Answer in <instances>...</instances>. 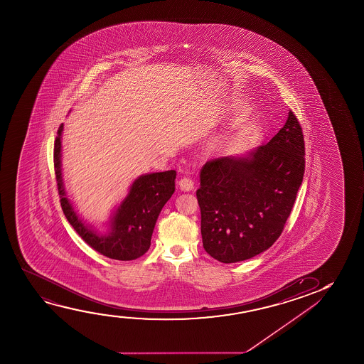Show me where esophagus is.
Listing matches in <instances>:
<instances>
[{
	"instance_id": "obj_1",
	"label": "esophagus",
	"mask_w": 364,
	"mask_h": 364,
	"mask_svg": "<svg viewBox=\"0 0 364 364\" xmlns=\"http://www.w3.org/2000/svg\"><path fill=\"white\" fill-rule=\"evenodd\" d=\"M179 186L183 191H190V190L194 189V180L190 179L188 176L181 178L179 180Z\"/></svg>"
}]
</instances>
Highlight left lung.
<instances>
[{"mask_svg":"<svg viewBox=\"0 0 364 364\" xmlns=\"http://www.w3.org/2000/svg\"><path fill=\"white\" fill-rule=\"evenodd\" d=\"M304 174V140L294 112L266 145L210 160L196 198L205 251L223 264L251 259L284 231Z\"/></svg>","mask_w":364,"mask_h":364,"instance_id":"obj_1","label":"left lung"}]
</instances>
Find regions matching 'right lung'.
Here are the masks:
<instances>
[{
	"label": "right lung",
	"mask_w": 364,
	"mask_h": 364,
	"mask_svg": "<svg viewBox=\"0 0 364 364\" xmlns=\"http://www.w3.org/2000/svg\"><path fill=\"white\" fill-rule=\"evenodd\" d=\"M62 130L63 124L60 125L55 136L53 161L60 206L68 223L92 249L109 259L130 261L143 256L149 250L150 240L160 211L174 194L176 171L168 170L139 176L112 216L109 231L100 235L78 218L65 196L60 169Z\"/></svg>",
	"instance_id": "right-lung-1"
}]
</instances>
